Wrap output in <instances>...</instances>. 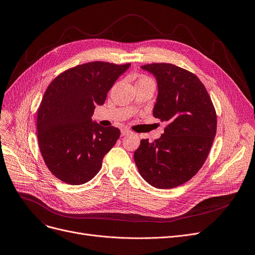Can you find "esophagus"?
Here are the masks:
<instances>
[{"mask_svg": "<svg viewBox=\"0 0 255 255\" xmlns=\"http://www.w3.org/2000/svg\"><path fill=\"white\" fill-rule=\"evenodd\" d=\"M131 131L128 129V128H122L121 129V135L122 136H125V135H127V134H129Z\"/></svg>", "mask_w": 255, "mask_h": 255, "instance_id": "obj_1", "label": "esophagus"}]
</instances>
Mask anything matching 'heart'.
Wrapping results in <instances>:
<instances>
[{"label": "heart", "mask_w": 255, "mask_h": 255, "mask_svg": "<svg viewBox=\"0 0 255 255\" xmlns=\"http://www.w3.org/2000/svg\"><path fill=\"white\" fill-rule=\"evenodd\" d=\"M149 78H147V77H145V76H139L138 78H137V81H136V83H139V82H142V81H145V80H148Z\"/></svg>", "instance_id": "1"}]
</instances>
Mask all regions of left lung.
<instances>
[{
  "instance_id": "left-lung-1",
  "label": "left lung",
  "mask_w": 255,
  "mask_h": 255,
  "mask_svg": "<svg viewBox=\"0 0 255 255\" xmlns=\"http://www.w3.org/2000/svg\"><path fill=\"white\" fill-rule=\"evenodd\" d=\"M141 67L156 78L153 116L167 124L159 139L140 141L134 160L149 185L172 189L187 183L205 163L217 131L216 110L193 72L164 62Z\"/></svg>"
}]
</instances>
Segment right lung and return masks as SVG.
<instances>
[{"label":"right lung","instance_id":"right-lung-1","mask_svg":"<svg viewBox=\"0 0 255 255\" xmlns=\"http://www.w3.org/2000/svg\"><path fill=\"white\" fill-rule=\"evenodd\" d=\"M129 66L92 61L64 70L47 87L37 110V139L46 166L58 179L83 185L101 169L121 132L92 122V115Z\"/></svg>","mask_w":255,"mask_h":255}]
</instances>
